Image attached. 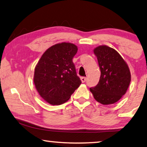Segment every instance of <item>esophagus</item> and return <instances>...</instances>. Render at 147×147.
I'll list each match as a JSON object with an SVG mask.
<instances>
[{
    "instance_id": "34e87169",
    "label": "esophagus",
    "mask_w": 147,
    "mask_h": 147,
    "mask_svg": "<svg viewBox=\"0 0 147 147\" xmlns=\"http://www.w3.org/2000/svg\"><path fill=\"white\" fill-rule=\"evenodd\" d=\"M86 79H87L86 77H81V78H80V80H81V81H82V82H86Z\"/></svg>"
}]
</instances>
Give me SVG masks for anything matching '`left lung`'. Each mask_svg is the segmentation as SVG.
<instances>
[{
    "mask_svg": "<svg viewBox=\"0 0 147 147\" xmlns=\"http://www.w3.org/2000/svg\"><path fill=\"white\" fill-rule=\"evenodd\" d=\"M93 51L97 57L101 76L98 84L90 90L100 104H115L125 94L129 86V68L119 53L108 45L98 46Z\"/></svg>",
    "mask_w": 147,
    "mask_h": 147,
    "instance_id": "1",
    "label": "left lung"
}]
</instances>
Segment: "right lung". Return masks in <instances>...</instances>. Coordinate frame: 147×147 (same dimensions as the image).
<instances>
[{
  "label": "right lung",
  "instance_id": "right-lung-1",
  "mask_svg": "<svg viewBox=\"0 0 147 147\" xmlns=\"http://www.w3.org/2000/svg\"><path fill=\"white\" fill-rule=\"evenodd\" d=\"M78 51L74 43H57L46 50L35 67L34 82L41 98L51 105L63 104L81 84L73 58Z\"/></svg>",
  "mask_w": 147,
  "mask_h": 147
}]
</instances>
